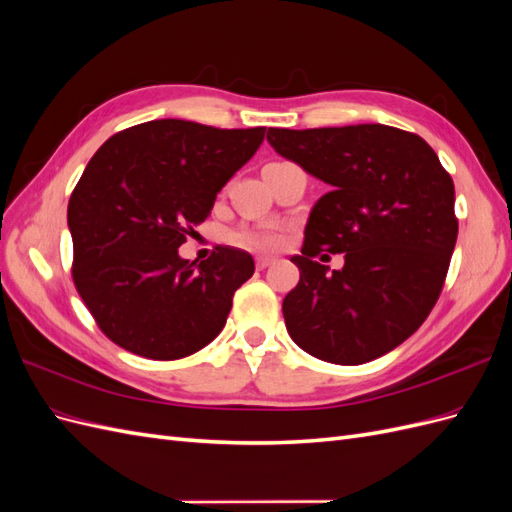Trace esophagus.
I'll return each instance as SVG.
<instances>
[{
    "instance_id": "34e87169",
    "label": "esophagus",
    "mask_w": 512,
    "mask_h": 512,
    "mask_svg": "<svg viewBox=\"0 0 512 512\" xmlns=\"http://www.w3.org/2000/svg\"><path fill=\"white\" fill-rule=\"evenodd\" d=\"M275 262V258H269V256H258L256 258V267L258 269H267V267H271Z\"/></svg>"
}]
</instances>
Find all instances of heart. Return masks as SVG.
Instances as JSON below:
<instances>
[{"label": "heart", "instance_id": "heart-1", "mask_svg": "<svg viewBox=\"0 0 512 512\" xmlns=\"http://www.w3.org/2000/svg\"><path fill=\"white\" fill-rule=\"evenodd\" d=\"M237 241L241 245L254 247V250H275L280 245V235L269 228H258V230H243L237 235Z\"/></svg>", "mask_w": 512, "mask_h": 512}]
</instances>
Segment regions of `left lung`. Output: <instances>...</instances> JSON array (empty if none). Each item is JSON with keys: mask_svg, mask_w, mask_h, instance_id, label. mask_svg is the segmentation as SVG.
<instances>
[{"mask_svg": "<svg viewBox=\"0 0 512 512\" xmlns=\"http://www.w3.org/2000/svg\"><path fill=\"white\" fill-rule=\"evenodd\" d=\"M267 141L329 183L290 258L301 277L282 312L294 344L335 365L391 352L442 292L459 228L451 175L421 136L382 123L269 128ZM320 251L344 253L345 269L329 274Z\"/></svg>", "mask_w": 512, "mask_h": 512, "instance_id": "obj_1", "label": "left lung"}]
</instances>
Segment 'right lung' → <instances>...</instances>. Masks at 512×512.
Wrapping results in <instances>:
<instances>
[{
  "instance_id": "obj_1",
  "label": "right lung",
  "mask_w": 512,
  "mask_h": 512,
  "mask_svg": "<svg viewBox=\"0 0 512 512\" xmlns=\"http://www.w3.org/2000/svg\"><path fill=\"white\" fill-rule=\"evenodd\" d=\"M262 141L265 128L156 119L117 132L89 160L68 203L72 280L111 342L175 361L220 335L252 256L220 245L196 265L177 250Z\"/></svg>"
}]
</instances>
